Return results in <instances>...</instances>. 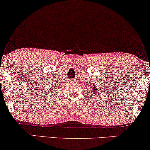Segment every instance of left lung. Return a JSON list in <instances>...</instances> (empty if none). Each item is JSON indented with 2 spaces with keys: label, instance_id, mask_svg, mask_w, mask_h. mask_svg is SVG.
<instances>
[{
  "label": "left lung",
  "instance_id": "8db88e82",
  "mask_svg": "<svg viewBox=\"0 0 150 150\" xmlns=\"http://www.w3.org/2000/svg\"><path fill=\"white\" fill-rule=\"evenodd\" d=\"M96 92H97V91H95V93H96Z\"/></svg>",
  "mask_w": 150,
  "mask_h": 150
}]
</instances>
